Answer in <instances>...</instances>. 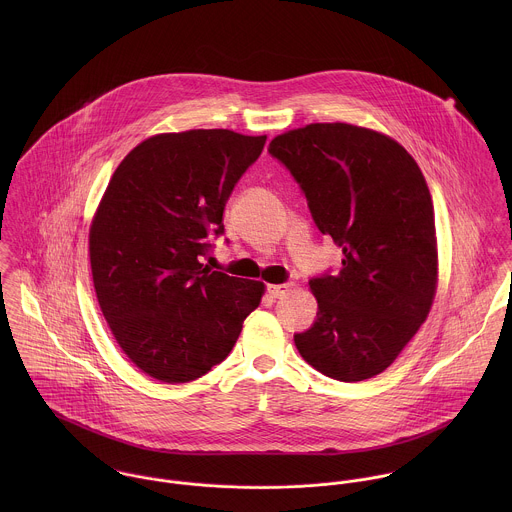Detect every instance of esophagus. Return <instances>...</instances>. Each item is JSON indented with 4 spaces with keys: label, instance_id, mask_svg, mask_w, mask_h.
<instances>
[{
    "label": "esophagus",
    "instance_id": "esophagus-1",
    "mask_svg": "<svg viewBox=\"0 0 512 512\" xmlns=\"http://www.w3.org/2000/svg\"><path fill=\"white\" fill-rule=\"evenodd\" d=\"M293 284H274V286H268V293L274 297V299H280L284 297L286 293L292 290Z\"/></svg>",
    "mask_w": 512,
    "mask_h": 512
}]
</instances>
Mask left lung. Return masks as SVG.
<instances>
[{
  "mask_svg": "<svg viewBox=\"0 0 512 512\" xmlns=\"http://www.w3.org/2000/svg\"><path fill=\"white\" fill-rule=\"evenodd\" d=\"M268 153L295 179L321 234L343 248L337 274L309 280L317 319L293 341L325 376L380 374L426 321L438 282L434 205L414 157L351 124H309Z\"/></svg>",
  "mask_w": 512,
  "mask_h": 512,
  "instance_id": "1",
  "label": "left lung"
}]
</instances>
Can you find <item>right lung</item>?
I'll return each instance as SVG.
<instances>
[{
    "label": "right lung",
    "instance_id": "right-lung-1",
    "mask_svg": "<svg viewBox=\"0 0 512 512\" xmlns=\"http://www.w3.org/2000/svg\"><path fill=\"white\" fill-rule=\"evenodd\" d=\"M266 136H153L114 171L90 226L100 309L128 359L167 384L201 378L232 351L264 284L203 266L226 201Z\"/></svg>",
    "mask_w": 512,
    "mask_h": 512
}]
</instances>
